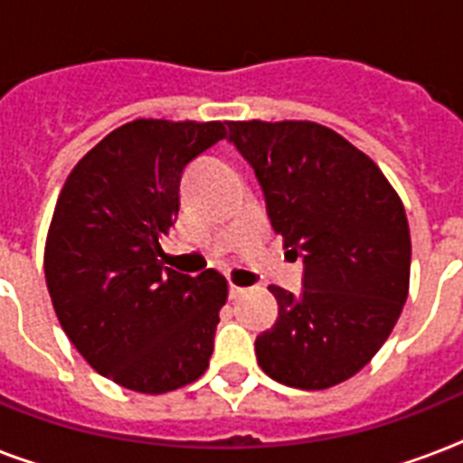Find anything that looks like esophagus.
<instances>
[{
  "instance_id": "34e87169",
  "label": "esophagus",
  "mask_w": 463,
  "mask_h": 463,
  "mask_svg": "<svg viewBox=\"0 0 463 463\" xmlns=\"http://www.w3.org/2000/svg\"><path fill=\"white\" fill-rule=\"evenodd\" d=\"M247 293V288H242V286H238V283H231V298L232 300H238V298H242Z\"/></svg>"
}]
</instances>
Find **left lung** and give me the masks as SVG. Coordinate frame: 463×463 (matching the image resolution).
I'll list each match as a JSON object with an SVG mask.
<instances>
[{
	"mask_svg": "<svg viewBox=\"0 0 463 463\" xmlns=\"http://www.w3.org/2000/svg\"><path fill=\"white\" fill-rule=\"evenodd\" d=\"M257 173L274 231L303 257V293L269 286L279 319L257 336V363L296 389L351 380L387 341L409 298L411 232L377 163L307 119L228 122Z\"/></svg>",
	"mask_w": 463,
	"mask_h": 463,
	"instance_id": "obj_1",
	"label": "left lung"
}]
</instances>
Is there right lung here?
<instances>
[{"instance_id":"1","label":"right lung","mask_w":463,"mask_h":463,"mask_svg":"<svg viewBox=\"0 0 463 463\" xmlns=\"http://www.w3.org/2000/svg\"><path fill=\"white\" fill-rule=\"evenodd\" d=\"M223 122L132 119L69 173L45 240V281L69 341L96 373L141 394L199 380L228 281L163 267L189 160L225 139Z\"/></svg>"}]
</instances>
